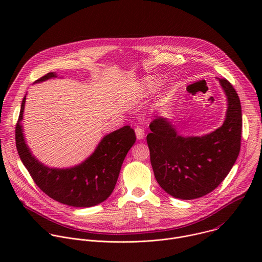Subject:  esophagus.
Here are the masks:
<instances>
[{"label": "esophagus", "instance_id": "esophagus-1", "mask_svg": "<svg viewBox=\"0 0 262 262\" xmlns=\"http://www.w3.org/2000/svg\"><path fill=\"white\" fill-rule=\"evenodd\" d=\"M135 132H136V137H137V139H138V140H141V139H143V138H144V136H145V132H144V129H143V128H141V127H137V128L135 129Z\"/></svg>", "mask_w": 262, "mask_h": 262}]
</instances>
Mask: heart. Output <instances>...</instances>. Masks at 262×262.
Masks as SVG:
<instances>
[{"mask_svg":"<svg viewBox=\"0 0 262 262\" xmlns=\"http://www.w3.org/2000/svg\"><path fill=\"white\" fill-rule=\"evenodd\" d=\"M158 88H159V86H158L157 83H152V82L143 83L129 96L128 102L133 105L141 104L149 97V95H151L152 93H155Z\"/></svg>","mask_w":262,"mask_h":262,"instance_id":"obj_1","label":"heart"}]
</instances>
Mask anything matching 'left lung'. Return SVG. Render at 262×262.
<instances>
[{"mask_svg": "<svg viewBox=\"0 0 262 262\" xmlns=\"http://www.w3.org/2000/svg\"><path fill=\"white\" fill-rule=\"evenodd\" d=\"M217 81L227 98V111L215 130L184 137L163 116L149 125L151 132L147 135V144L156 179L174 198L192 200L212 192L238 157L243 126L239 97L227 80Z\"/></svg>", "mask_w": 262, "mask_h": 262, "instance_id": "obj_1", "label": "left lung"}]
</instances>
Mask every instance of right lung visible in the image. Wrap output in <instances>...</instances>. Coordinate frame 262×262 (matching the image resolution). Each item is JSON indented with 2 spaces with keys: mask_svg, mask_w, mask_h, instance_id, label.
<instances>
[{
  "mask_svg": "<svg viewBox=\"0 0 262 262\" xmlns=\"http://www.w3.org/2000/svg\"><path fill=\"white\" fill-rule=\"evenodd\" d=\"M58 78L49 72L36 83ZM25 95L15 129L19 158L40 190L54 200L74 207H91L106 200L114 191L121 166L136 142L135 130L126 125L105 135L94 151L79 165L68 168H53L45 165L32 154L23 127Z\"/></svg>",
  "mask_w": 262,
  "mask_h": 262,
  "instance_id": "add662e5",
  "label": "right lung"
}]
</instances>
